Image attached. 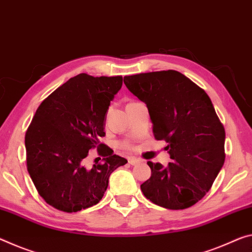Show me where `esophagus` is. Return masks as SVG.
<instances>
[{
    "mask_svg": "<svg viewBox=\"0 0 252 252\" xmlns=\"http://www.w3.org/2000/svg\"><path fill=\"white\" fill-rule=\"evenodd\" d=\"M127 162H129L130 165L134 166V165H138V163L140 162V160H139V159H137V158H134V157H130L129 159H127Z\"/></svg>",
    "mask_w": 252,
    "mask_h": 252,
    "instance_id": "esophagus-1",
    "label": "esophagus"
}]
</instances>
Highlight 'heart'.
<instances>
[{
    "mask_svg": "<svg viewBox=\"0 0 252 252\" xmlns=\"http://www.w3.org/2000/svg\"><path fill=\"white\" fill-rule=\"evenodd\" d=\"M121 147L122 148H126V149H127V148H130V145L127 142H122L121 143Z\"/></svg>",
    "mask_w": 252,
    "mask_h": 252,
    "instance_id": "1",
    "label": "heart"
}]
</instances>
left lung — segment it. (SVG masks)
Returning <instances> with one entry per match:
<instances>
[{
	"instance_id": "obj_1",
	"label": "left lung",
	"mask_w": 252,
	"mask_h": 252,
	"mask_svg": "<svg viewBox=\"0 0 252 252\" xmlns=\"http://www.w3.org/2000/svg\"><path fill=\"white\" fill-rule=\"evenodd\" d=\"M131 93L145 102L153 132L165 140L171 162L148 161L146 198L169 210L193 206L212 187L225 160L224 126L205 91L177 70L125 76Z\"/></svg>"
}]
</instances>
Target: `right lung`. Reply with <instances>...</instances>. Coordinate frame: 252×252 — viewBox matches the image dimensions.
I'll return each mask as SVG.
<instances>
[{
  "label": "right lung",
  "instance_id": "right-lung-1",
  "mask_svg": "<svg viewBox=\"0 0 252 252\" xmlns=\"http://www.w3.org/2000/svg\"><path fill=\"white\" fill-rule=\"evenodd\" d=\"M122 86V76L79 74L42 101L26 132L27 168L47 204L67 213L101 201L109 177L126 159L99 141L110 102ZM96 149L103 163L91 170L83 163Z\"/></svg>",
  "mask_w": 252,
  "mask_h": 252
}]
</instances>
